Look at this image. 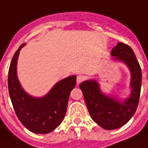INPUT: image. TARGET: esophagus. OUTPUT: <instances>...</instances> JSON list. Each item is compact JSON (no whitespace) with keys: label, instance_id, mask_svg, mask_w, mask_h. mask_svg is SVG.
Returning a JSON list of instances; mask_svg holds the SVG:
<instances>
[{"label":"esophagus","instance_id":"esophagus-1","mask_svg":"<svg viewBox=\"0 0 148 148\" xmlns=\"http://www.w3.org/2000/svg\"><path fill=\"white\" fill-rule=\"evenodd\" d=\"M84 79V77L83 75H78V76H77V79H76V80H77V84H79Z\"/></svg>","mask_w":148,"mask_h":148}]
</instances>
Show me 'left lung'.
<instances>
[{
	"instance_id": "1",
	"label": "left lung",
	"mask_w": 148,
	"mask_h": 148,
	"mask_svg": "<svg viewBox=\"0 0 148 148\" xmlns=\"http://www.w3.org/2000/svg\"><path fill=\"white\" fill-rule=\"evenodd\" d=\"M112 60L123 63L131 74L130 94L123 100L103 93L99 84L94 79L82 82L79 84L88 110L93 121L103 129H116L127 123L137 110L142 85V71L135 54L130 46L123 43L111 51Z\"/></svg>"
}]
</instances>
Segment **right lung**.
Returning <instances> with one entry per match:
<instances>
[{"mask_svg": "<svg viewBox=\"0 0 148 148\" xmlns=\"http://www.w3.org/2000/svg\"><path fill=\"white\" fill-rule=\"evenodd\" d=\"M22 44L10 62L8 74V89L17 118L30 132L45 134L55 130L64 119L69 94L76 84V76L72 75L56 83L45 96L29 95L23 88L17 77V60Z\"/></svg>", "mask_w": 148, "mask_h": 148, "instance_id": "obj_1", "label": "right lung"}]
</instances>
